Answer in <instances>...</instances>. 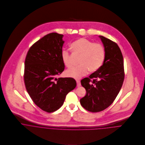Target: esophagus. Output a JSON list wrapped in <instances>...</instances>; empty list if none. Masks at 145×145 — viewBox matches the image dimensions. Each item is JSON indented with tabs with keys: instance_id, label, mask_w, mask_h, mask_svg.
<instances>
[{
	"instance_id": "esophagus-1",
	"label": "esophagus",
	"mask_w": 145,
	"mask_h": 145,
	"mask_svg": "<svg viewBox=\"0 0 145 145\" xmlns=\"http://www.w3.org/2000/svg\"><path fill=\"white\" fill-rule=\"evenodd\" d=\"M76 83H77V86L79 87L81 86V83H80V81L79 80H76Z\"/></svg>"
}]
</instances>
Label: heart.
Listing matches in <instances>:
<instances>
[{
	"instance_id": "heart-1",
	"label": "heart",
	"mask_w": 145,
	"mask_h": 145,
	"mask_svg": "<svg viewBox=\"0 0 145 145\" xmlns=\"http://www.w3.org/2000/svg\"><path fill=\"white\" fill-rule=\"evenodd\" d=\"M70 48L74 53L80 55L79 60L80 64L67 69L65 72L67 77L80 79L86 75L89 70L95 71L103 64L105 52L103 46L101 43L82 38L71 43ZM61 59L66 67L71 66L70 54L67 50H63L61 51Z\"/></svg>"
}]
</instances>
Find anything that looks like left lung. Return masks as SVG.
Instances as JSON below:
<instances>
[{"mask_svg":"<svg viewBox=\"0 0 145 145\" xmlns=\"http://www.w3.org/2000/svg\"><path fill=\"white\" fill-rule=\"evenodd\" d=\"M99 37L105 52L103 64L89 78L81 80L86 94L80 100V104L86 110L94 113L102 111L112 104L124 78L123 58L119 46L102 36Z\"/></svg>","mask_w":145,"mask_h":145,"instance_id":"8db88e82","label":"left lung"}]
</instances>
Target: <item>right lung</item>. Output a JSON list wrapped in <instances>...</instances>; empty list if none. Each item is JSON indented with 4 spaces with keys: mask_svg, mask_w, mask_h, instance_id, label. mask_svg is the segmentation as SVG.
<instances>
[{
    "mask_svg": "<svg viewBox=\"0 0 145 145\" xmlns=\"http://www.w3.org/2000/svg\"><path fill=\"white\" fill-rule=\"evenodd\" d=\"M63 35L49 33L35 43L27 52L24 80L35 104L51 113L63 104L66 95L76 86L71 78H59L64 70L61 59Z\"/></svg>",
    "mask_w": 145,
    "mask_h": 145,
    "instance_id": "add662e5",
    "label": "right lung"
}]
</instances>
